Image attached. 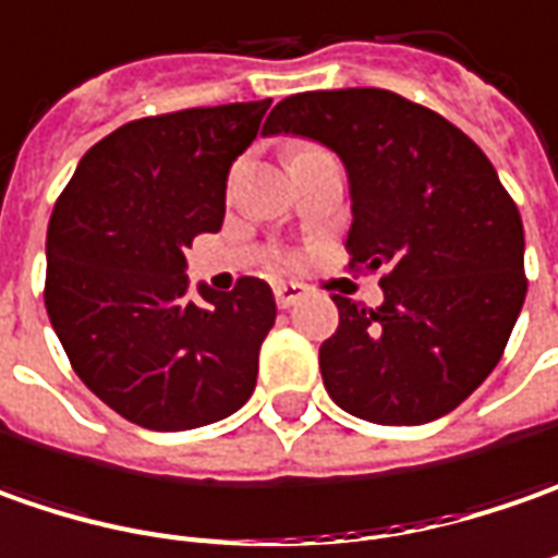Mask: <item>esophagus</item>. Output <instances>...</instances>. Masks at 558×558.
I'll return each mask as SVG.
<instances>
[{
  "label": "esophagus",
  "instance_id": "1",
  "mask_svg": "<svg viewBox=\"0 0 558 558\" xmlns=\"http://www.w3.org/2000/svg\"><path fill=\"white\" fill-rule=\"evenodd\" d=\"M302 296H305V287H302V283H293V280H280V283H275V299H278L280 308L296 305Z\"/></svg>",
  "mask_w": 558,
  "mask_h": 558
}]
</instances>
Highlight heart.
Returning a JSON list of instances; mask_svg holds the SVG:
<instances>
[{"label":"heart","instance_id":"heart-1","mask_svg":"<svg viewBox=\"0 0 558 558\" xmlns=\"http://www.w3.org/2000/svg\"><path fill=\"white\" fill-rule=\"evenodd\" d=\"M299 150H305V147H299Z\"/></svg>","mask_w":558,"mask_h":558}]
</instances>
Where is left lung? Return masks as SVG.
<instances>
[{"instance_id": "1", "label": "left lung", "mask_w": 558, "mask_h": 558, "mask_svg": "<svg viewBox=\"0 0 558 558\" xmlns=\"http://www.w3.org/2000/svg\"><path fill=\"white\" fill-rule=\"evenodd\" d=\"M262 135H299L349 175V268H383V305L333 296L320 345L327 395L379 426L451 413L497 367L525 302V231L482 147L445 117L386 92L283 98Z\"/></svg>"}]
</instances>
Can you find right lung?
<instances>
[{"label":"right lung","instance_id":"1","mask_svg":"<svg viewBox=\"0 0 558 558\" xmlns=\"http://www.w3.org/2000/svg\"><path fill=\"white\" fill-rule=\"evenodd\" d=\"M271 105L191 107L120 125L80 160L46 238V312L76 376L154 433L241 411L256 389L271 287L197 283L184 250L219 231L231 163Z\"/></svg>","mask_w":558,"mask_h":558}]
</instances>
